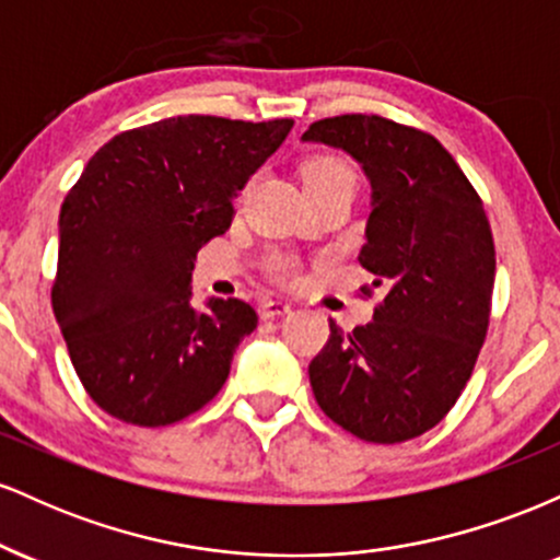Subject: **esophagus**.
Segmentation results:
<instances>
[{
  "instance_id": "1",
  "label": "esophagus",
  "mask_w": 560,
  "mask_h": 560,
  "mask_svg": "<svg viewBox=\"0 0 560 560\" xmlns=\"http://www.w3.org/2000/svg\"><path fill=\"white\" fill-rule=\"evenodd\" d=\"M292 313V305L287 300H260V318H281Z\"/></svg>"
}]
</instances>
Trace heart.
Here are the masks:
<instances>
[{
    "mask_svg": "<svg viewBox=\"0 0 560 560\" xmlns=\"http://www.w3.org/2000/svg\"><path fill=\"white\" fill-rule=\"evenodd\" d=\"M337 173H350V168H347L342 160L316 158V160H311V163H305V168H302V182H313V178H324V176H337Z\"/></svg>",
    "mask_w": 560,
    "mask_h": 560,
    "instance_id": "1",
    "label": "heart"
}]
</instances>
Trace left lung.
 <instances>
[{
    "label": "left lung",
    "instance_id": "1",
    "mask_svg": "<svg viewBox=\"0 0 560 560\" xmlns=\"http://www.w3.org/2000/svg\"><path fill=\"white\" fill-rule=\"evenodd\" d=\"M302 141L342 150L371 186L361 266L384 300L374 320L331 337L311 363L313 395L350 434L413 440L445 419L485 345L494 244L481 199L429 133L378 115L318 120Z\"/></svg>",
    "mask_w": 560,
    "mask_h": 560
}]
</instances>
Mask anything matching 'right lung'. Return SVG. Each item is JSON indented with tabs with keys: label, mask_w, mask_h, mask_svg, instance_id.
I'll return each mask as SVG.
<instances>
[{
	"label": "right lung",
	"mask_w": 560,
	"mask_h": 560,
	"mask_svg": "<svg viewBox=\"0 0 560 560\" xmlns=\"http://www.w3.org/2000/svg\"><path fill=\"white\" fill-rule=\"evenodd\" d=\"M292 126L213 115L158 120L113 137L68 191L55 318L89 397L115 419L165 427L223 387L258 313L234 298L191 307V271Z\"/></svg>",
	"instance_id": "add662e5"
}]
</instances>
